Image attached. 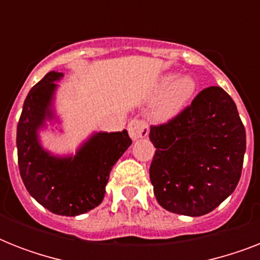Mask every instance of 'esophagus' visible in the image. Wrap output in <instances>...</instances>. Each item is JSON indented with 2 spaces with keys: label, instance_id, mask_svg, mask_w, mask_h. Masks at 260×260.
<instances>
[{
  "label": "esophagus",
  "instance_id": "1",
  "mask_svg": "<svg viewBox=\"0 0 260 260\" xmlns=\"http://www.w3.org/2000/svg\"><path fill=\"white\" fill-rule=\"evenodd\" d=\"M128 134H129L132 140L146 138L147 134H148V125H147V122L135 118L128 124Z\"/></svg>",
  "mask_w": 260,
  "mask_h": 260
}]
</instances>
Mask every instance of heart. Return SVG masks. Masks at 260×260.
I'll use <instances>...</instances> for the list:
<instances>
[{
    "label": "heart",
    "instance_id": "1",
    "mask_svg": "<svg viewBox=\"0 0 260 260\" xmlns=\"http://www.w3.org/2000/svg\"><path fill=\"white\" fill-rule=\"evenodd\" d=\"M197 90V82L191 75L166 74L159 81L155 93L160 94L155 102L152 116L158 121H169L181 113L191 101Z\"/></svg>",
    "mask_w": 260,
    "mask_h": 260
}]
</instances>
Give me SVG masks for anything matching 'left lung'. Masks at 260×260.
<instances>
[{
    "mask_svg": "<svg viewBox=\"0 0 260 260\" xmlns=\"http://www.w3.org/2000/svg\"><path fill=\"white\" fill-rule=\"evenodd\" d=\"M150 179L169 212L198 217L234 193L242 175L246 129L225 90L210 86L165 125L151 126Z\"/></svg>",
    "mask_w": 260,
    "mask_h": 260,
    "instance_id": "1",
    "label": "left lung"
}]
</instances>
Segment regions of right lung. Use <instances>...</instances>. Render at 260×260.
Wrapping results in <instances>:
<instances>
[{
	"label": "right lung",
	"mask_w": 260,
	"mask_h": 260,
	"mask_svg": "<svg viewBox=\"0 0 260 260\" xmlns=\"http://www.w3.org/2000/svg\"><path fill=\"white\" fill-rule=\"evenodd\" d=\"M64 74L50 71L26 95L17 124L18 169L28 193L59 216H79L104 200L114 163L132 144L122 132H93L75 154L58 155L44 148L40 131L63 132L55 109L56 91Z\"/></svg>",
	"instance_id": "1"
}]
</instances>
